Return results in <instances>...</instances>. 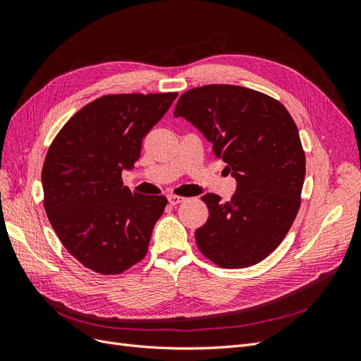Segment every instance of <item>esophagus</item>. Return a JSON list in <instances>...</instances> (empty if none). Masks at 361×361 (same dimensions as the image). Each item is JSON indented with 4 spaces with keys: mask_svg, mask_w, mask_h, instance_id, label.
Masks as SVG:
<instances>
[{
    "mask_svg": "<svg viewBox=\"0 0 361 361\" xmlns=\"http://www.w3.org/2000/svg\"><path fill=\"white\" fill-rule=\"evenodd\" d=\"M185 199L183 197H179V195H169V203L171 206H176L179 203H182Z\"/></svg>",
    "mask_w": 361,
    "mask_h": 361,
    "instance_id": "34e87169",
    "label": "esophagus"
}]
</instances>
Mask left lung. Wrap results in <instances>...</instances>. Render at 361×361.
Masks as SVG:
<instances>
[{
  "label": "left lung",
  "instance_id": "left-lung-1",
  "mask_svg": "<svg viewBox=\"0 0 361 361\" xmlns=\"http://www.w3.org/2000/svg\"><path fill=\"white\" fill-rule=\"evenodd\" d=\"M209 141L236 179L231 202L207 192V221L195 231L202 253L223 268L264 260L298 214L305 155L297 125L274 97L241 85L211 84L185 92L174 108Z\"/></svg>",
  "mask_w": 361,
  "mask_h": 361
}]
</instances>
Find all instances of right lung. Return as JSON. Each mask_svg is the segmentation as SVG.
Returning <instances> with one entry per match:
<instances>
[{
    "label": "right lung",
    "instance_id": "right-lung-1",
    "mask_svg": "<svg viewBox=\"0 0 361 361\" xmlns=\"http://www.w3.org/2000/svg\"><path fill=\"white\" fill-rule=\"evenodd\" d=\"M178 93L105 94L73 114L42 169L48 220L69 253L99 274H122L147 253L167 199L123 185L149 130Z\"/></svg>",
    "mask_w": 361,
    "mask_h": 361
}]
</instances>
